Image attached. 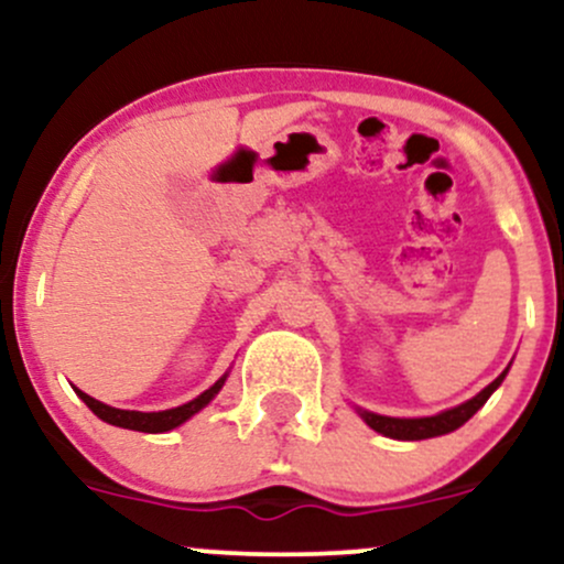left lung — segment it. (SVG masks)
Listing matches in <instances>:
<instances>
[{
  "mask_svg": "<svg viewBox=\"0 0 564 564\" xmlns=\"http://www.w3.org/2000/svg\"><path fill=\"white\" fill-rule=\"evenodd\" d=\"M507 371L501 373L496 381H490L488 387L480 394L467 400V403L451 408V411L437 413V416H426V419H392V416H379V413H368L360 411L364 422L377 430L379 435L392 437V440H426V437H437V435H448V432L458 430L464 422H469L477 411L485 405V400L496 392V387L501 384Z\"/></svg>",
  "mask_w": 564,
  "mask_h": 564,
  "instance_id": "8db88e82",
  "label": "left lung"
}]
</instances>
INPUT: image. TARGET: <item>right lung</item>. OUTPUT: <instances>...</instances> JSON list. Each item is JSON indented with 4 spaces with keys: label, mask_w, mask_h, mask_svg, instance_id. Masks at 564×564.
Wrapping results in <instances>:
<instances>
[{
    "label": "right lung",
    "mask_w": 564,
    "mask_h": 564,
    "mask_svg": "<svg viewBox=\"0 0 564 564\" xmlns=\"http://www.w3.org/2000/svg\"><path fill=\"white\" fill-rule=\"evenodd\" d=\"M223 384H225V377L215 381V384H212L206 392H200L196 400H191V403L170 408V411H159V413L121 411V408H111V405L100 403V400L89 398L87 392H82V390H76V392H79V398L87 403L89 411H93L95 416H100L102 422H108L113 426H124V430H134V432H170V430H174V426L187 422L193 413H198L200 408L209 403V400L215 398L219 390H223Z\"/></svg>",
    "instance_id": "1"
}]
</instances>
